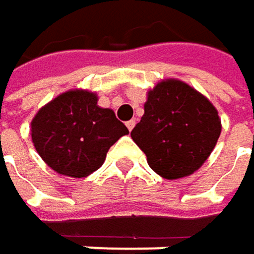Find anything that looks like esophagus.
I'll return each instance as SVG.
<instances>
[{"label": "esophagus", "instance_id": "1", "mask_svg": "<svg viewBox=\"0 0 254 254\" xmlns=\"http://www.w3.org/2000/svg\"><path fill=\"white\" fill-rule=\"evenodd\" d=\"M126 126H127V128L131 131V130H133V127L136 126V121H134V120H130V121H127V123H126Z\"/></svg>", "mask_w": 254, "mask_h": 254}]
</instances>
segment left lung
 <instances>
[{
  "mask_svg": "<svg viewBox=\"0 0 254 254\" xmlns=\"http://www.w3.org/2000/svg\"><path fill=\"white\" fill-rule=\"evenodd\" d=\"M220 131L213 103L190 84L167 78L148 91L145 114L131 130V139L157 175L175 181L205 163Z\"/></svg>",
  "mask_w": 254,
  "mask_h": 254,
  "instance_id": "left-lung-1",
  "label": "left lung"
}]
</instances>
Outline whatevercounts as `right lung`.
<instances>
[{
    "instance_id": "obj_1",
    "label": "right lung",
    "mask_w": 254,
    "mask_h": 254,
    "mask_svg": "<svg viewBox=\"0 0 254 254\" xmlns=\"http://www.w3.org/2000/svg\"><path fill=\"white\" fill-rule=\"evenodd\" d=\"M97 100L93 91L69 90L44 105L32 118V143L56 173L87 178L103 164L109 148L128 134L115 112L100 108Z\"/></svg>"
}]
</instances>
